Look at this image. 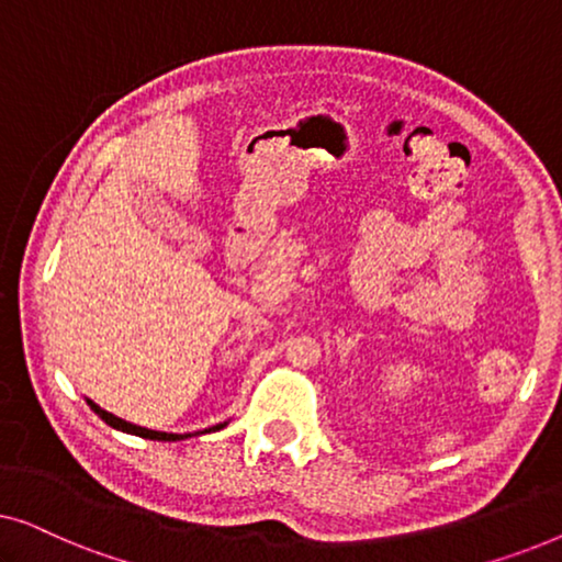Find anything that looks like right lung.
<instances>
[{
  "instance_id": "right-lung-1",
  "label": "right lung",
  "mask_w": 562,
  "mask_h": 562,
  "mask_svg": "<svg viewBox=\"0 0 562 562\" xmlns=\"http://www.w3.org/2000/svg\"><path fill=\"white\" fill-rule=\"evenodd\" d=\"M87 404L91 406V409H94V414H99V417H102L106 425L110 427H114V429H120V432H127V435H137V437H145V440H160V442H176V440H187V437H191V435H173V432H156V429H148V427H137V425H133V422H125V419H120V417H114V414H110V412H104L102 406H97L94 402H91V398H87ZM222 427H227V422H222V425H214V427H210V429H202V432H194V435H206V432H217V429H222Z\"/></svg>"
}]
</instances>
